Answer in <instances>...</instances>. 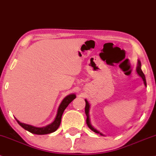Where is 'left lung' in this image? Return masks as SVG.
<instances>
[{
	"label": "left lung",
	"mask_w": 156,
	"mask_h": 156,
	"mask_svg": "<svg viewBox=\"0 0 156 156\" xmlns=\"http://www.w3.org/2000/svg\"><path fill=\"white\" fill-rule=\"evenodd\" d=\"M136 73H137V74L139 75V76L140 77V78H142V80H143V83L144 84V86L147 87V83H146V79H145V76H144L143 72H142V70H141V62H140V60H138V62H137V67H136ZM85 102H86V107H85V112H86V115L87 116V118H86V124H87L88 126H89V128L91 129V130H92L94 132L97 133V134H99L100 135H102V136H105L104 134H102L100 132H99L98 130L96 129H94L93 127V126L91 125V121H90V118H89V108H90V105L89 102H88L86 99H85Z\"/></svg>",
	"instance_id": "1"
}]
</instances>
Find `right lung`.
<instances>
[{
	"label": "right lung",
	"instance_id": "add662e5",
	"mask_svg": "<svg viewBox=\"0 0 156 156\" xmlns=\"http://www.w3.org/2000/svg\"><path fill=\"white\" fill-rule=\"evenodd\" d=\"M76 95L75 94H70L67 95L63 99V100L62 101V102L60 103L59 108H58L57 110V115H56L55 119L54 121L52 122L51 123L48 124L46 126L43 127H36L34 126L26 124V123H22L20 121H18L17 119L15 118L16 121H17V123L20 124L21 126L25 130L28 131L32 134H38V135H44V134H51V133L54 132L57 129L59 128L60 123H61V119L62 116V114L65 110L66 108L68 106V105L72 102L74 99H76Z\"/></svg>",
	"mask_w": 156,
	"mask_h": 156
}]
</instances>
